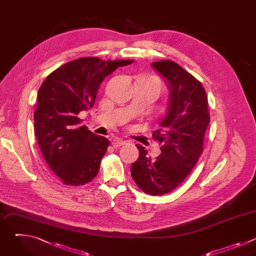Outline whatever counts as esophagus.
Masks as SVG:
<instances>
[{
  "label": "esophagus",
  "mask_w": 256,
  "mask_h": 256,
  "mask_svg": "<svg viewBox=\"0 0 256 256\" xmlns=\"http://www.w3.org/2000/svg\"><path fill=\"white\" fill-rule=\"evenodd\" d=\"M126 144V142L124 140H120V138H116L114 142H112V146L114 148H120V146H122V144Z\"/></svg>",
  "instance_id": "obj_1"
}]
</instances>
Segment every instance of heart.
Segmentation results:
<instances>
[{"instance_id":"b5f03b06","label":"heart","mask_w":256,"mask_h":256,"mask_svg":"<svg viewBox=\"0 0 256 256\" xmlns=\"http://www.w3.org/2000/svg\"><path fill=\"white\" fill-rule=\"evenodd\" d=\"M152 78H154V77H152Z\"/></svg>"}]
</instances>
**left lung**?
I'll list each match as a JSON object with an SVG mask.
<instances>
[{
    "label": "left lung",
    "mask_w": 256,
    "mask_h": 256,
    "mask_svg": "<svg viewBox=\"0 0 256 256\" xmlns=\"http://www.w3.org/2000/svg\"><path fill=\"white\" fill-rule=\"evenodd\" d=\"M166 79L169 108L153 138L161 144L156 159L140 144L138 159L132 163L130 174L136 184L149 196H163L178 186L196 166L202 150L210 124L208 103L202 83L173 60L152 62Z\"/></svg>",
    "instance_id": "8db88e82"
}]
</instances>
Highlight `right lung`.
Returning <instances> with one entry per match:
<instances>
[{
    "mask_svg": "<svg viewBox=\"0 0 256 256\" xmlns=\"http://www.w3.org/2000/svg\"><path fill=\"white\" fill-rule=\"evenodd\" d=\"M132 60H70L46 78L34 112L35 136L42 153L62 184L79 186L95 178L110 142L81 126L79 114L92 108L102 81Z\"/></svg>",
    "mask_w": 256,
    "mask_h": 256,
    "instance_id": "add662e5",
    "label": "right lung"
}]
</instances>
